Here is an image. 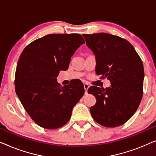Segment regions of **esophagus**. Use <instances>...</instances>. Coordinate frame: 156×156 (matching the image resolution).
Segmentation results:
<instances>
[{"label": "esophagus", "mask_w": 156, "mask_h": 156, "mask_svg": "<svg viewBox=\"0 0 156 156\" xmlns=\"http://www.w3.org/2000/svg\"><path fill=\"white\" fill-rule=\"evenodd\" d=\"M89 87V84H84V88L85 94H87V90H88Z\"/></svg>", "instance_id": "obj_1"}]
</instances>
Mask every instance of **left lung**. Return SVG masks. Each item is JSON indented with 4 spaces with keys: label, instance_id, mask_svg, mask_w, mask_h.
I'll list each match as a JSON object with an SVG mask.
<instances>
[{
    "label": "left lung",
    "instance_id": "left-lung-1",
    "mask_svg": "<svg viewBox=\"0 0 156 156\" xmlns=\"http://www.w3.org/2000/svg\"><path fill=\"white\" fill-rule=\"evenodd\" d=\"M86 44L95 55V72L107 78L105 89L91 87L88 93L97 99L90 108L93 119L106 127H116L134 114L143 97L144 69L133 45L119 36L108 33L83 34Z\"/></svg>",
    "mask_w": 156,
    "mask_h": 156
}]
</instances>
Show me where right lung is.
I'll use <instances>...</instances> for the list:
<instances>
[{
	"mask_svg": "<svg viewBox=\"0 0 156 156\" xmlns=\"http://www.w3.org/2000/svg\"><path fill=\"white\" fill-rule=\"evenodd\" d=\"M84 43L79 34H50L34 40L21 53L15 76L16 92L40 126H63L84 95L80 81L64 87L57 81L59 71L68 69L72 55Z\"/></svg>",
	"mask_w": 156,
	"mask_h": 156,
	"instance_id": "right-lung-1",
	"label": "right lung"
}]
</instances>
